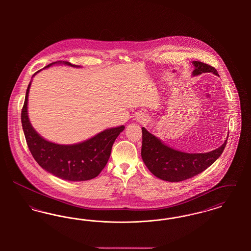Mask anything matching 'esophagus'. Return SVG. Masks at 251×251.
Returning <instances> with one entry per match:
<instances>
[{"instance_id": "esophagus-1", "label": "esophagus", "mask_w": 251, "mask_h": 251, "mask_svg": "<svg viewBox=\"0 0 251 251\" xmlns=\"http://www.w3.org/2000/svg\"><path fill=\"white\" fill-rule=\"evenodd\" d=\"M138 120H142V119H138ZM140 121V120H139Z\"/></svg>"}]
</instances>
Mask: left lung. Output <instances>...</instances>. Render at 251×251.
<instances>
[{"label": "left lung", "instance_id": "obj_1", "mask_svg": "<svg viewBox=\"0 0 251 251\" xmlns=\"http://www.w3.org/2000/svg\"><path fill=\"white\" fill-rule=\"evenodd\" d=\"M193 76L204 72L218 75L214 67L200 61H193ZM227 139L218 149L205 153H187L170 148L152 133L142 128L141 156L146 167L159 179L167 181H181L190 179L212 166L222 154Z\"/></svg>", "mask_w": 251, "mask_h": 251}]
</instances>
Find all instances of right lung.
<instances>
[{
  "mask_svg": "<svg viewBox=\"0 0 251 251\" xmlns=\"http://www.w3.org/2000/svg\"><path fill=\"white\" fill-rule=\"evenodd\" d=\"M54 64H64L73 68L80 66L70 62L57 61ZM41 71V70H40ZM36 72L33 77L36 75ZM31 82L27 87L24 107L22 110V123L28 148L37 164L57 178L71 181H82L96 178L107 164L112 146L125 129L123 125L110 128L81 143L60 145L52 143L40 136L33 128L28 118V96Z\"/></svg>",
  "mask_w": 251,
  "mask_h": 251,
  "instance_id": "add662e5",
  "label": "right lung"
}]
</instances>
